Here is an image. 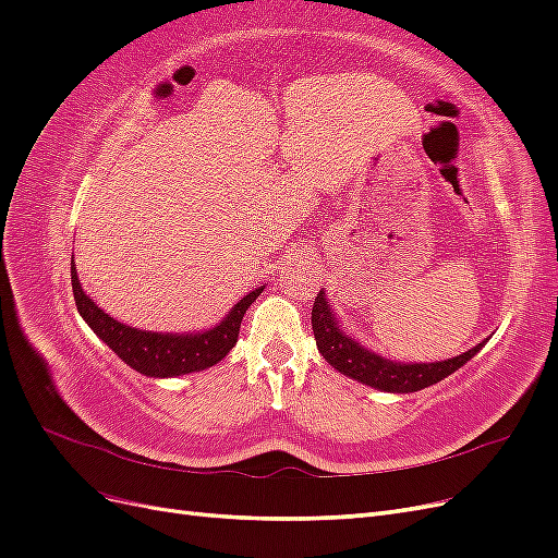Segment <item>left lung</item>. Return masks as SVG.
<instances>
[{"label":"left lung","mask_w":558,"mask_h":558,"mask_svg":"<svg viewBox=\"0 0 558 558\" xmlns=\"http://www.w3.org/2000/svg\"><path fill=\"white\" fill-rule=\"evenodd\" d=\"M312 330L316 337V347L335 369H340L342 375L356 379L365 386L381 388V391L391 393H414L421 388L433 386L442 381L451 373H456L461 365H465L475 353L482 349V344L472 347L470 351L461 353L456 359L437 361V363H414V365H400L393 361H386L377 356L375 351L363 349L359 342H353L349 335L340 330L335 324V316L330 312V305L320 291L314 300L312 307Z\"/></svg>","instance_id":"8db88e82"}]
</instances>
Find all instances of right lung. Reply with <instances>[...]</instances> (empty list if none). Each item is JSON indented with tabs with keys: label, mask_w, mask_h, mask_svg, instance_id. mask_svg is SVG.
Segmentation results:
<instances>
[{
	"label": "right lung",
	"mask_w": 558,
	"mask_h": 558,
	"mask_svg": "<svg viewBox=\"0 0 558 558\" xmlns=\"http://www.w3.org/2000/svg\"><path fill=\"white\" fill-rule=\"evenodd\" d=\"M72 291L78 314L86 318V324L95 330L99 340H105V344L118 359L125 361L130 367H134L146 377H179L211 367L228 356L230 349L238 344V335L246 310L251 307V302L260 295L263 289L244 295L221 324L214 326L211 330L195 335H160L118 324V320L105 314V310H99L95 302L83 293L74 265Z\"/></svg>",
	"instance_id": "obj_1"
}]
</instances>
